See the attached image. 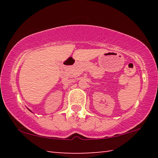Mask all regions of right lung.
Returning <instances> with one entry per match:
<instances>
[{"label": "right lung", "mask_w": 158, "mask_h": 158, "mask_svg": "<svg viewBox=\"0 0 158 158\" xmlns=\"http://www.w3.org/2000/svg\"><path fill=\"white\" fill-rule=\"evenodd\" d=\"M28 109V110H29V111H31V110H30V109ZM31 112H32V111H31Z\"/></svg>", "instance_id": "1"}]
</instances>
